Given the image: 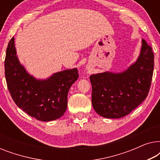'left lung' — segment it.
Here are the masks:
<instances>
[{"instance_id":"8db88e82","label":"left lung","mask_w":160,"mask_h":160,"mask_svg":"<svg viewBox=\"0 0 160 160\" xmlns=\"http://www.w3.org/2000/svg\"><path fill=\"white\" fill-rule=\"evenodd\" d=\"M154 58L152 48L143 39L138 59L127 71L90 76L92 104L96 112L104 118L117 119L136 108L149 92Z\"/></svg>"}]
</instances>
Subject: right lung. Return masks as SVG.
Listing matches in <instances>:
<instances>
[{
    "label": "right lung",
    "mask_w": 160,
    "mask_h": 160,
    "mask_svg": "<svg viewBox=\"0 0 160 160\" xmlns=\"http://www.w3.org/2000/svg\"><path fill=\"white\" fill-rule=\"evenodd\" d=\"M4 66L8 89L19 108L43 122L58 119L64 114L68 91L78 78L77 69L58 72L47 80H36L19 63L14 37L6 49Z\"/></svg>",
    "instance_id": "add662e5"
}]
</instances>
